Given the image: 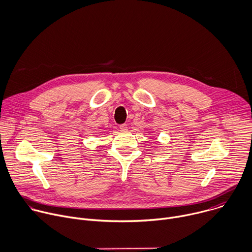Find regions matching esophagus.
Masks as SVG:
<instances>
[{"label":"esophagus","instance_id":"obj_1","mask_svg":"<svg viewBox=\"0 0 252 252\" xmlns=\"http://www.w3.org/2000/svg\"><path fill=\"white\" fill-rule=\"evenodd\" d=\"M119 128H120V130L121 131H123V132H125V131H127V125L126 124H121L120 126H119Z\"/></svg>","mask_w":252,"mask_h":252}]
</instances>
